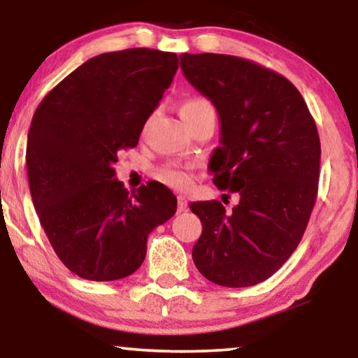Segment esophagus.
Listing matches in <instances>:
<instances>
[{"instance_id":"esophagus-1","label":"esophagus","mask_w":358,"mask_h":358,"mask_svg":"<svg viewBox=\"0 0 358 358\" xmlns=\"http://www.w3.org/2000/svg\"><path fill=\"white\" fill-rule=\"evenodd\" d=\"M184 210H187V199L184 197V195H179L178 197V212H184Z\"/></svg>"}]
</instances>
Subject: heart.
<instances>
[{
  "mask_svg": "<svg viewBox=\"0 0 358 358\" xmlns=\"http://www.w3.org/2000/svg\"><path fill=\"white\" fill-rule=\"evenodd\" d=\"M205 107H210V102L207 99H203V97H190V99L185 101L182 107H180V115L192 114V112L202 110ZM159 178L163 182L173 185L176 189H187L190 185L189 174L178 168H164L159 173Z\"/></svg>",
  "mask_w": 358,
  "mask_h": 358,
  "instance_id": "b5f03b06",
  "label": "heart"
}]
</instances>
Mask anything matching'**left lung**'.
<instances>
[{
    "label": "left lung",
    "mask_w": 358,
    "mask_h": 358,
    "mask_svg": "<svg viewBox=\"0 0 358 358\" xmlns=\"http://www.w3.org/2000/svg\"><path fill=\"white\" fill-rule=\"evenodd\" d=\"M180 68L220 115V143L210 159L222 202H194L202 222L195 267L222 287L267 280L300 244L320 180L321 143L300 91L285 76L246 58L182 53Z\"/></svg>",
    "instance_id": "obj_1"
}]
</instances>
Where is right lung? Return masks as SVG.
Here are the masks:
<instances>
[{
    "label": "right lung",
    "mask_w": 358,
    "mask_h": 358,
    "mask_svg": "<svg viewBox=\"0 0 358 358\" xmlns=\"http://www.w3.org/2000/svg\"><path fill=\"white\" fill-rule=\"evenodd\" d=\"M178 63L176 53L153 48L102 53L58 83L32 117V202L53 251L78 277L131 275L145 261L148 234L176 213L168 187L150 182L129 192L114 164L138 145Z\"/></svg>",
    "instance_id": "right-lung-1"
}]
</instances>
